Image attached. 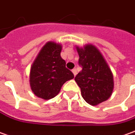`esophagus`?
<instances>
[{"mask_svg":"<svg viewBox=\"0 0 135 135\" xmlns=\"http://www.w3.org/2000/svg\"><path fill=\"white\" fill-rule=\"evenodd\" d=\"M71 71H72V73L74 74V76L75 77V75H77V71H76V69H72V70H71Z\"/></svg>","mask_w":135,"mask_h":135,"instance_id":"esophagus-1","label":"esophagus"}]
</instances>
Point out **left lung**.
Listing matches in <instances>:
<instances>
[{"label": "left lung", "mask_w": 135, "mask_h": 135, "mask_svg": "<svg viewBox=\"0 0 135 135\" xmlns=\"http://www.w3.org/2000/svg\"><path fill=\"white\" fill-rule=\"evenodd\" d=\"M79 55V65L82 70L75 80L80 88L83 98L91 106L106 101L112 94V72L98 49L87 44L83 48L76 46Z\"/></svg>", "instance_id": "obj_1"}]
</instances>
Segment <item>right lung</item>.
<instances>
[{
	"instance_id": "obj_1",
	"label": "right lung",
	"mask_w": 135,
	"mask_h": 135,
	"mask_svg": "<svg viewBox=\"0 0 135 135\" xmlns=\"http://www.w3.org/2000/svg\"><path fill=\"white\" fill-rule=\"evenodd\" d=\"M62 46L49 41L41 49L30 69L31 89L37 97L44 100L55 98L67 80L74 75L66 67L61 57Z\"/></svg>"
}]
</instances>
